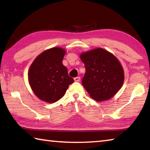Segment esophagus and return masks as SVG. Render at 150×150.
<instances>
[{
    "label": "esophagus",
    "instance_id": "34e87169",
    "mask_svg": "<svg viewBox=\"0 0 150 150\" xmlns=\"http://www.w3.org/2000/svg\"><path fill=\"white\" fill-rule=\"evenodd\" d=\"M80 80H81L80 77H77L74 78V81H76V82H79Z\"/></svg>",
    "mask_w": 150,
    "mask_h": 150
}]
</instances>
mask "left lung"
I'll use <instances>...</instances> for the list:
<instances>
[{
  "label": "left lung",
  "mask_w": 150,
  "mask_h": 150,
  "mask_svg": "<svg viewBox=\"0 0 150 150\" xmlns=\"http://www.w3.org/2000/svg\"><path fill=\"white\" fill-rule=\"evenodd\" d=\"M80 59L86 69L83 86L94 100L101 102L110 99L122 87L123 67L110 52L98 47L83 52Z\"/></svg>",
  "instance_id": "1"
}]
</instances>
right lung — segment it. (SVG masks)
Returning <instances> with one entry per match:
<instances>
[{
	"mask_svg": "<svg viewBox=\"0 0 150 150\" xmlns=\"http://www.w3.org/2000/svg\"><path fill=\"white\" fill-rule=\"evenodd\" d=\"M65 53L62 47L50 48L38 55L30 65L28 74L30 87L44 102L54 103L61 99L74 81L63 65Z\"/></svg>",
	"mask_w": 150,
	"mask_h": 150,
	"instance_id": "obj_1",
	"label": "right lung"
}]
</instances>
